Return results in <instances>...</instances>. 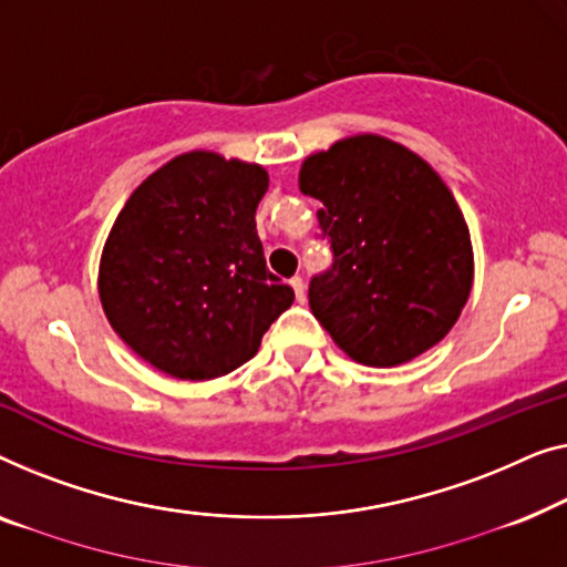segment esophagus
I'll list each match as a JSON object with an SVG mask.
<instances>
[{"label": "esophagus", "instance_id": "obj_1", "mask_svg": "<svg viewBox=\"0 0 567 567\" xmlns=\"http://www.w3.org/2000/svg\"><path fill=\"white\" fill-rule=\"evenodd\" d=\"M290 285H292L295 298H298V302H306V282H302V277L295 275L292 280H290Z\"/></svg>", "mask_w": 567, "mask_h": 567}]
</instances>
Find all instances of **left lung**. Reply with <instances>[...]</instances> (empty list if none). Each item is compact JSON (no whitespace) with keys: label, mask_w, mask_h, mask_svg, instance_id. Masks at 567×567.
<instances>
[{"label":"left lung","mask_w":567,"mask_h":567,"mask_svg":"<svg viewBox=\"0 0 567 567\" xmlns=\"http://www.w3.org/2000/svg\"><path fill=\"white\" fill-rule=\"evenodd\" d=\"M321 200L333 265L308 302L341 352L367 367L411 362L450 333L473 290V244L450 187L419 154L360 133L300 166Z\"/></svg>","instance_id":"obj_1"}]
</instances>
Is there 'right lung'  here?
Instances as JSON below:
<instances>
[{
    "label": "right lung",
    "instance_id": "right-lung-1",
    "mask_svg": "<svg viewBox=\"0 0 567 567\" xmlns=\"http://www.w3.org/2000/svg\"><path fill=\"white\" fill-rule=\"evenodd\" d=\"M267 187L265 166L189 151L133 189L97 287L110 326L141 360L179 380H213L259 352L295 300L257 236Z\"/></svg>",
    "mask_w": 567,
    "mask_h": 567
}]
</instances>
